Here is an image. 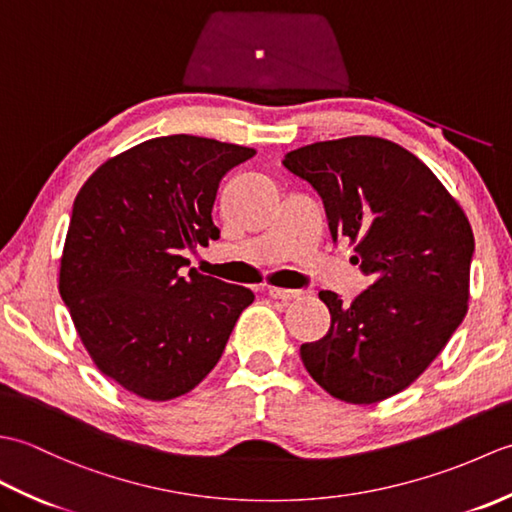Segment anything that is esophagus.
Here are the masks:
<instances>
[{"label":"esophagus","instance_id":"34e87169","mask_svg":"<svg viewBox=\"0 0 512 512\" xmlns=\"http://www.w3.org/2000/svg\"><path fill=\"white\" fill-rule=\"evenodd\" d=\"M268 295L273 299H281V301H292V299H301L303 290H288V288H268Z\"/></svg>","mask_w":512,"mask_h":512}]
</instances>
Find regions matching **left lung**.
<instances>
[{
	"label": "left lung",
	"mask_w": 512,
	"mask_h": 512,
	"mask_svg": "<svg viewBox=\"0 0 512 512\" xmlns=\"http://www.w3.org/2000/svg\"><path fill=\"white\" fill-rule=\"evenodd\" d=\"M284 167L317 189L332 239H350L352 262L372 277L350 306L319 292L332 323L301 345V361L352 405L394 396L431 365L469 308L471 224L433 171L385 138L306 145Z\"/></svg>",
	"instance_id": "left-lung-1"
}]
</instances>
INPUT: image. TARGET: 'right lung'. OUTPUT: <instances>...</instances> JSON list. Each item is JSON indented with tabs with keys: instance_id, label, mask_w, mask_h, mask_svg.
<instances>
[{
	"instance_id": "1",
	"label": "right lung",
	"mask_w": 512,
	"mask_h": 512,
	"mask_svg": "<svg viewBox=\"0 0 512 512\" xmlns=\"http://www.w3.org/2000/svg\"><path fill=\"white\" fill-rule=\"evenodd\" d=\"M255 149L189 134L145 140L96 169L76 195L59 292L105 376L147 400L187 394L220 361L255 295L180 268L220 237L213 202Z\"/></svg>"
}]
</instances>
